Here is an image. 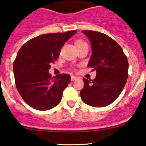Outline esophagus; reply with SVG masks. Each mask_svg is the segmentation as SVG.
<instances>
[{
    "label": "esophagus",
    "mask_w": 146,
    "mask_h": 146,
    "mask_svg": "<svg viewBox=\"0 0 146 146\" xmlns=\"http://www.w3.org/2000/svg\"><path fill=\"white\" fill-rule=\"evenodd\" d=\"M78 79H79V78L77 77V76H71V81H74V80H78Z\"/></svg>",
    "instance_id": "obj_1"
}]
</instances>
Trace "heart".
Here are the masks:
<instances>
[{
	"label": "heart",
	"instance_id": "heart-1",
	"mask_svg": "<svg viewBox=\"0 0 146 146\" xmlns=\"http://www.w3.org/2000/svg\"><path fill=\"white\" fill-rule=\"evenodd\" d=\"M79 42H80V41H79V42H78L77 43H79Z\"/></svg>",
	"mask_w": 146,
	"mask_h": 146
}]
</instances>
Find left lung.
<instances>
[{"label": "left lung", "instance_id": "left-lung-1", "mask_svg": "<svg viewBox=\"0 0 146 146\" xmlns=\"http://www.w3.org/2000/svg\"><path fill=\"white\" fill-rule=\"evenodd\" d=\"M91 43L88 67L96 70L94 80L83 78L80 96L85 104L103 107L111 104L123 90L128 78L129 63L121 47L114 39L99 32L83 30Z\"/></svg>", "mask_w": 146, "mask_h": 146}]
</instances>
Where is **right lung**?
I'll return each mask as SVG.
<instances>
[{
    "label": "right lung",
    "mask_w": 146,
    "mask_h": 146,
    "mask_svg": "<svg viewBox=\"0 0 146 146\" xmlns=\"http://www.w3.org/2000/svg\"><path fill=\"white\" fill-rule=\"evenodd\" d=\"M77 31L45 34L26 42L17 54L13 72L17 91L24 101L35 110L52 109L61 100L70 82L68 74L51 78V63L59 56L61 48Z\"/></svg>",
    "instance_id": "add662e5"
}]
</instances>
